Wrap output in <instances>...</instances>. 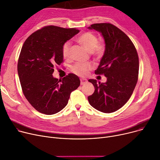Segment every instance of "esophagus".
Masks as SVG:
<instances>
[{
    "mask_svg": "<svg viewBox=\"0 0 160 160\" xmlns=\"http://www.w3.org/2000/svg\"><path fill=\"white\" fill-rule=\"evenodd\" d=\"M87 82H88V81L86 79H81V85H83V84H87Z\"/></svg>",
    "mask_w": 160,
    "mask_h": 160,
    "instance_id": "esophagus-1",
    "label": "esophagus"
}]
</instances>
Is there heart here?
<instances>
[{
  "label": "heart",
  "instance_id": "obj_1",
  "mask_svg": "<svg viewBox=\"0 0 160 160\" xmlns=\"http://www.w3.org/2000/svg\"><path fill=\"white\" fill-rule=\"evenodd\" d=\"M77 41L84 46L88 52L93 53L96 57L100 58L105 51V44L102 41H98L97 36L91 32H84L81 34ZM70 42H66L62 46V55L65 59H67L70 56ZM93 68L92 64L87 63H77L73 68V72L79 76H85L89 71Z\"/></svg>",
  "mask_w": 160,
  "mask_h": 160
}]
</instances>
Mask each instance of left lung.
<instances>
[{"label":"left lung","instance_id":"1","mask_svg":"<svg viewBox=\"0 0 160 160\" xmlns=\"http://www.w3.org/2000/svg\"><path fill=\"white\" fill-rule=\"evenodd\" d=\"M88 28L99 32L104 39L105 52L95 73L107 78L105 82L88 80L95 91L88 100L96 110L111 113L123 107L132 94L138 77V53L129 37L113 24H94Z\"/></svg>","mask_w":160,"mask_h":160}]
</instances>
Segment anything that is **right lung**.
I'll return each mask as SVG.
<instances>
[{"mask_svg": "<svg viewBox=\"0 0 160 160\" xmlns=\"http://www.w3.org/2000/svg\"><path fill=\"white\" fill-rule=\"evenodd\" d=\"M79 32L76 28L48 26L36 31L24 42L17 71L22 92L32 106L41 113L52 115L68 104L70 93L80 85L76 74L62 79L52 73L63 61L62 46Z\"/></svg>", "mask_w": 160, "mask_h": 160, "instance_id": "obj_1", "label": "right lung"}]
</instances>
